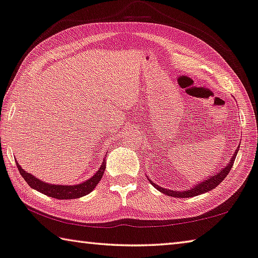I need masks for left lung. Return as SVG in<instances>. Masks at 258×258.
<instances>
[{
  "instance_id": "left-lung-1",
  "label": "left lung",
  "mask_w": 258,
  "mask_h": 258,
  "mask_svg": "<svg viewBox=\"0 0 258 258\" xmlns=\"http://www.w3.org/2000/svg\"><path fill=\"white\" fill-rule=\"evenodd\" d=\"M239 151V147L235 149L234 151V155L232 156V158L230 159V161L228 164L224 166L223 169H221L220 172L216 173V174H213L212 176H208L207 180H204V181H200L198 182L197 184H195L192 187L187 190H183V191H176V190H169V189H165L163 186H159L158 184H156V183L152 182L149 177H148V180L151 183L152 185H154L157 190H159L160 192H163L166 196H171V197H175V198H190V197H196V196H199V195H203L205 192H208L213 189H215V187L220 184V183L224 180L228 175L229 172L231 171V168H232L233 163H234V159L235 157H237V154Z\"/></svg>"
}]
</instances>
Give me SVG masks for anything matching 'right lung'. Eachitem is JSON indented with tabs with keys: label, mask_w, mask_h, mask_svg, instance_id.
Masks as SVG:
<instances>
[{
	"label": "right lung",
	"mask_w": 258,
	"mask_h": 258,
	"mask_svg": "<svg viewBox=\"0 0 258 258\" xmlns=\"http://www.w3.org/2000/svg\"><path fill=\"white\" fill-rule=\"evenodd\" d=\"M17 167H18L21 176L24 177V180L27 182L29 186H32L34 190L55 199H76L84 197L87 194H90L91 191H93L94 187L97 186L100 180L102 178L104 169H106V163H104L103 159L100 168L92 177H90L89 180L80 183V184L74 185L50 184V183L38 180V178L35 177L33 174L26 172L18 163H17Z\"/></svg>",
	"instance_id": "obj_1"
}]
</instances>
